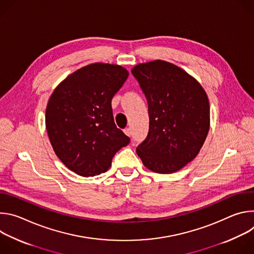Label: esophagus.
<instances>
[{
  "label": "esophagus",
  "mask_w": 254,
  "mask_h": 254,
  "mask_svg": "<svg viewBox=\"0 0 254 254\" xmlns=\"http://www.w3.org/2000/svg\"><path fill=\"white\" fill-rule=\"evenodd\" d=\"M124 131H125V133H126L127 135H128V136H130V135H131V130H130V128L127 127V128H125V129H124Z\"/></svg>",
  "instance_id": "1"
}]
</instances>
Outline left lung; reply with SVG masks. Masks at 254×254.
<instances>
[{
    "label": "left lung",
    "mask_w": 254,
    "mask_h": 254,
    "mask_svg": "<svg viewBox=\"0 0 254 254\" xmlns=\"http://www.w3.org/2000/svg\"><path fill=\"white\" fill-rule=\"evenodd\" d=\"M148 101V135L136 148L142 164L169 174L200 152L210 125V107L201 84L178 66L156 60L131 69Z\"/></svg>",
    "instance_id": "8db88e82"
}]
</instances>
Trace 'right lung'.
<instances>
[{
	"mask_svg": "<svg viewBox=\"0 0 254 254\" xmlns=\"http://www.w3.org/2000/svg\"><path fill=\"white\" fill-rule=\"evenodd\" d=\"M128 72L94 63L78 69L53 91L46 108V129L59 160L71 171L96 176L107 171L130 138L117 127L112 99Z\"/></svg>",
	"mask_w": 254,
	"mask_h": 254,
	"instance_id": "1",
	"label": "right lung"
}]
</instances>
